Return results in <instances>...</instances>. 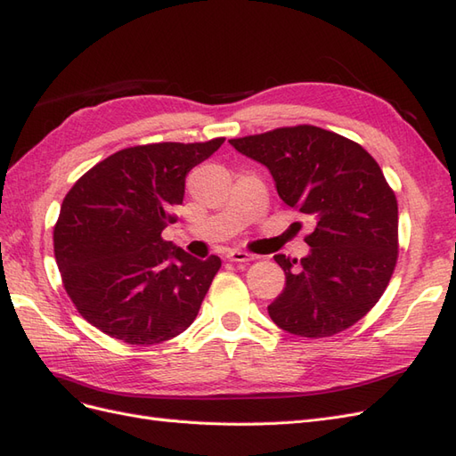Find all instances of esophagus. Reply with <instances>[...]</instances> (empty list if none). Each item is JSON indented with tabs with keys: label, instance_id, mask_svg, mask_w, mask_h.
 Wrapping results in <instances>:
<instances>
[{
	"label": "esophagus",
	"instance_id": "esophagus-1",
	"mask_svg": "<svg viewBox=\"0 0 456 456\" xmlns=\"http://www.w3.org/2000/svg\"><path fill=\"white\" fill-rule=\"evenodd\" d=\"M227 260H229V262H239V264H242V262L254 260V256L248 254V252H242V250H229V252H227Z\"/></svg>",
	"mask_w": 456,
	"mask_h": 456
}]
</instances>
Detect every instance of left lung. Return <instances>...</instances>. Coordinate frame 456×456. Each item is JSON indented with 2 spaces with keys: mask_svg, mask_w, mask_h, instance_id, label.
<instances>
[{
  "mask_svg": "<svg viewBox=\"0 0 456 456\" xmlns=\"http://www.w3.org/2000/svg\"><path fill=\"white\" fill-rule=\"evenodd\" d=\"M229 144L270 169L279 198L314 227L305 258L273 256L285 287L267 306L270 318L308 339L348 330L376 306L396 264L399 209L378 161L353 140L312 125Z\"/></svg>",
  "mask_w": 456,
  "mask_h": 456,
  "instance_id": "obj_1",
  "label": "left lung"
}]
</instances>
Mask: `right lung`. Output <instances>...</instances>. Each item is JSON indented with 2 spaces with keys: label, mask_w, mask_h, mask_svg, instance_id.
<instances>
[{
  "label": "right lung",
  "mask_w": 456,
  "mask_h": 456,
  "mask_svg": "<svg viewBox=\"0 0 456 456\" xmlns=\"http://www.w3.org/2000/svg\"><path fill=\"white\" fill-rule=\"evenodd\" d=\"M225 138L117 151L67 192L53 229L67 295L86 322L126 345H156L194 322L221 260H198L161 231L189 171Z\"/></svg>",
  "instance_id": "right-lung-1"
}]
</instances>
